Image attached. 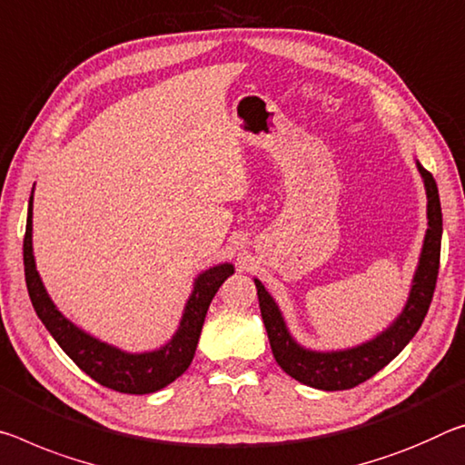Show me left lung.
Segmentation results:
<instances>
[{"mask_svg": "<svg viewBox=\"0 0 465 465\" xmlns=\"http://www.w3.org/2000/svg\"><path fill=\"white\" fill-rule=\"evenodd\" d=\"M418 165V172L424 180L426 215H429V230L424 235V246L420 252V262L411 282V292L408 304L403 306L401 314L371 341L350 350L339 351H312L302 348L296 339L290 335L285 327L282 311L264 290V285L254 279L256 292H259V306L262 314L264 329H267L269 343L277 364L290 374L292 379L304 382L308 387L322 389V391H343L360 385V382L374 377L381 368H385L400 353L410 339L418 333L426 312L432 302L434 285L439 277L440 259V235H443V213H440L439 188L432 173Z\"/></svg>", "mask_w": 465, "mask_h": 465, "instance_id": "left-lung-1", "label": "left lung"}]
</instances>
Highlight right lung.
Returning <instances> with one entry per match:
<instances>
[{
	"instance_id": "right-lung-1",
	"label": "right lung",
	"mask_w": 465,
	"mask_h": 465,
	"mask_svg": "<svg viewBox=\"0 0 465 465\" xmlns=\"http://www.w3.org/2000/svg\"><path fill=\"white\" fill-rule=\"evenodd\" d=\"M25 277L28 296L33 308L43 325L47 327L57 345L68 353L80 371H84L99 385L114 389L120 393L144 395L154 393L167 387L186 372L194 358L198 337H201L203 322L211 300L227 277L233 275V264L223 262L217 267L206 269L196 277L194 290L190 293L183 308L180 327L172 337V341L163 348L144 353H128L114 348L105 341H99L93 335L84 333L74 322L57 311L49 293L43 285L39 272L35 267L33 256V196L28 201L26 233H25Z\"/></svg>"
}]
</instances>
